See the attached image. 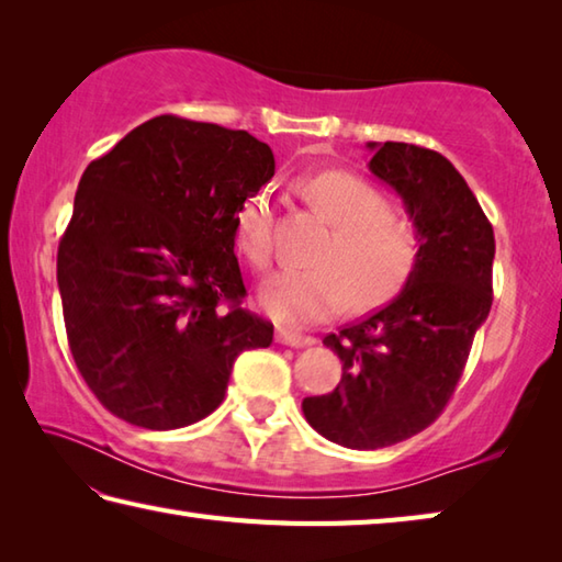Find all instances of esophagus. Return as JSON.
Wrapping results in <instances>:
<instances>
[{
  "instance_id": "obj_1",
  "label": "esophagus",
  "mask_w": 562,
  "mask_h": 562,
  "mask_svg": "<svg viewBox=\"0 0 562 562\" xmlns=\"http://www.w3.org/2000/svg\"><path fill=\"white\" fill-rule=\"evenodd\" d=\"M276 342H281V346H291V348H303V346H313L316 338L303 336V333L279 326V328H276Z\"/></svg>"
}]
</instances>
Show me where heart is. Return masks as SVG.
I'll return each mask as SVG.
<instances>
[{"instance_id":"obj_1","label":"heart","mask_w":562,"mask_h":562,"mask_svg":"<svg viewBox=\"0 0 562 562\" xmlns=\"http://www.w3.org/2000/svg\"><path fill=\"white\" fill-rule=\"evenodd\" d=\"M299 192L330 236L303 269H283L263 283L261 306L281 323H318L350 303L370 311L397 296L419 259V236L405 214L387 210L378 187L346 170L303 177ZM234 241L254 269L273 256L271 192L256 190L234 216Z\"/></svg>"}]
</instances>
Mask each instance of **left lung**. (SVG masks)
Listing matches in <instances>:
<instances>
[{"mask_svg": "<svg viewBox=\"0 0 562 562\" xmlns=\"http://www.w3.org/2000/svg\"><path fill=\"white\" fill-rule=\"evenodd\" d=\"M368 147L370 172L405 202L419 259L387 306L323 338L338 352L342 380L303 400V415L348 449L392 447L445 412L494 301V226L457 167L419 145Z\"/></svg>", "mask_w": 562, "mask_h": 562, "instance_id": "obj_1", "label": "left lung"}]
</instances>
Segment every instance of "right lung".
Wrapping results in <instances>:
<instances>
[{
    "mask_svg": "<svg viewBox=\"0 0 562 562\" xmlns=\"http://www.w3.org/2000/svg\"><path fill=\"white\" fill-rule=\"evenodd\" d=\"M276 170L246 131L157 115L86 167L58 241L68 348L98 402L145 429L222 405L239 352L273 326L241 308L234 216Z\"/></svg>",
    "mask_w": 562,
    "mask_h": 562,
    "instance_id": "1",
    "label": "right lung"
}]
</instances>
